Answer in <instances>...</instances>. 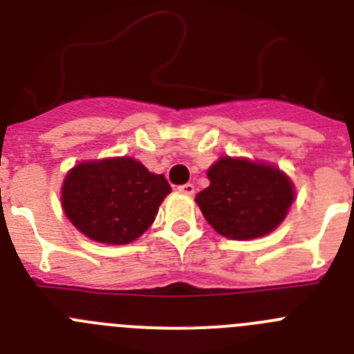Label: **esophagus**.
Returning a JSON list of instances; mask_svg holds the SVG:
<instances>
[{"instance_id": "1", "label": "esophagus", "mask_w": 354, "mask_h": 354, "mask_svg": "<svg viewBox=\"0 0 354 354\" xmlns=\"http://www.w3.org/2000/svg\"><path fill=\"white\" fill-rule=\"evenodd\" d=\"M179 192L184 193V195H187V196H192L193 193H195V186H193L192 183L183 184V186H179Z\"/></svg>"}]
</instances>
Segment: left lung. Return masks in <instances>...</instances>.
<instances>
[{
  "mask_svg": "<svg viewBox=\"0 0 354 354\" xmlns=\"http://www.w3.org/2000/svg\"><path fill=\"white\" fill-rule=\"evenodd\" d=\"M209 186L196 195L200 211L220 236L264 237L286 220L294 184L274 165L223 156L207 170Z\"/></svg>",
  "mask_w": 354,
  "mask_h": 354,
  "instance_id": "1",
  "label": "left lung"
}]
</instances>
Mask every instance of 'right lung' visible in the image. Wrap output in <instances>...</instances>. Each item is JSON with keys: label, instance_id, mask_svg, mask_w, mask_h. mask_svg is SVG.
Masks as SVG:
<instances>
[{"label": "right lung", "instance_id": "1", "mask_svg": "<svg viewBox=\"0 0 354 354\" xmlns=\"http://www.w3.org/2000/svg\"><path fill=\"white\" fill-rule=\"evenodd\" d=\"M171 192L165 175L152 174L134 158L81 161L67 171L62 207L71 223L102 245H127L154 223Z\"/></svg>", "mask_w": 354, "mask_h": 354}]
</instances>
